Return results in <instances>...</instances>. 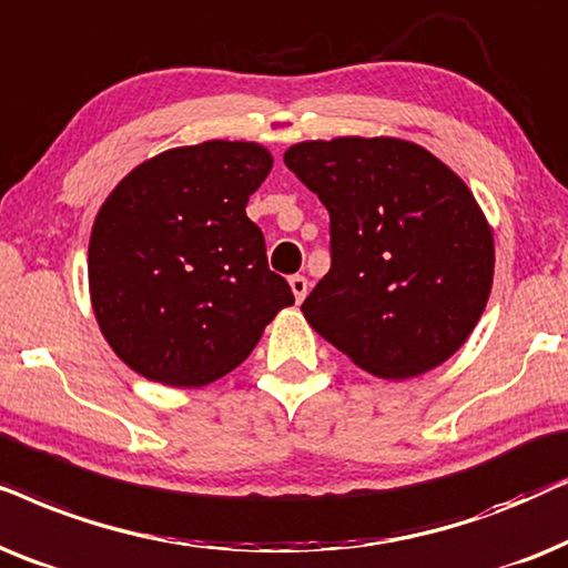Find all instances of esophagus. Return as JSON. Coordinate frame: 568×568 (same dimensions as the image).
Segmentation results:
<instances>
[{
  "label": "esophagus",
  "instance_id": "1",
  "mask_svg": "<svg viewBox=\"0 0 568 568\" xmlns=\"http://www.w3.org/2000/svg\"><path fill=\"white\" fill-rule=\"evenodd\" d=\"M291 291H293V296H296V301L301 304V301H304L306 293H308V280L304 275H293L291 277Z\"/></svg>",
  "mask_w": 568,
  "mask_h": 568
}]
</instances>
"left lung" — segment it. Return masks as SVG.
I'll return each mask as SVG.
<instances>
[{
  "label": "left lung",
  "mask_w": 568,
  "mask_h": 568,
  "mask_svg": "<svg viewBox=\"0 0 568 568\" xmlns=\"http://www.w3.org/2000/svg\"><path fill=\"white\" fill-rule=\"evenodd\" d=\"M283 161L329 213L332 267L306 322L379 379L452 358L494 285V231L463 179L397 138L306 140Z\"/></svg>",
  "instance_id": "left-lung-1"
}]
</instances>
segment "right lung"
<instances>
[{"label":"right lung","mask_w":568,"mask_h":568,"mask_svg":"<svg viewBox=\"0 0 568 568\" xmlns=\"http://www.w3.org/2000/svg\"><path fill=\"white\" fill-rule=\"evenodd\" d=\"M270 169V150L256 142L207 140L150 158L105 196L88 246L90 304L132 372L205 387L293 306L246 217Z\"/></svg>","instance_id":"obj_1"}]
</instances>
